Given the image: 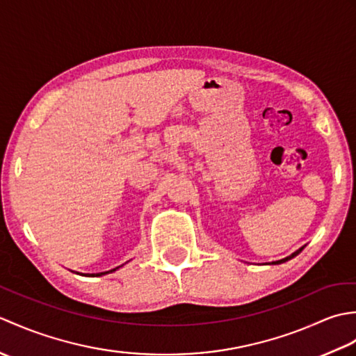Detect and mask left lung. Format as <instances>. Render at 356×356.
Returning a JSON list of instances; mask_svg holds the SVG:
<instances>
[{
    "label": "left lung",
    "instance_id": "8db88e82",
    "mask_svg": "<svg viewBox=\"0 0 356 356\" xmlns=\"http://www.w3.org/2000/svg\"><path fill=\"white\" fill-rule=\"evenodd\" d=\"M305 249V246L303 248H300V249H297V251H295L293 254H291L289 257H286V259H282V260H277V261H272V264H280V263H284V261H287V260H291V259H293V257H297L301 251H303Z\"/></svg>",
    "mask_w": 356,
    "mask_h": 356
}]
</instances>
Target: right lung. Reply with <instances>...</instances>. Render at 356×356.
<instances>
[{
  "mask_svg": "<svg viewBox=\"0 0 356 356\" xmlns=\"http://www.w3.org/2000/svg\"><path fill=\"white\" fill-rule=\"evenodd\" d=\"M124 266V264H122ZM122 266H118V268H115V269H110V270H105V272H99V274H87L88 277H102V275H107V274H111V272H115V270H118L119 268H122ZM76 274H79V272H76Z\"/></svg>",
  "mask_w": 356,
  "mask_h": 356,
  "instance_id": "right-lung-1",
  "label": "right lung"
}]
</instances>
